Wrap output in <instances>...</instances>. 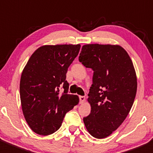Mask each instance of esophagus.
Returning a JSON list of instances; mask_svg holds the SVG:
<instances>
[{"label": "esophagus", "mask_w": 153, "mask_h": 153, "mask_svg": "<svg viewBox=\"0 0 153 153\" xmlns=\"http://www.w3.org/2000/svg\"><path fill=\"white\" fill-rule=\"evenodd\" d=\"M84 101H85V97H84V96H79V102H80V103L82 104L83 102H84Z\"/></svg>", "instance_id": "1"}]
</instances>
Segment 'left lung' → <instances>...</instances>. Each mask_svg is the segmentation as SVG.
<instances>
[{"instance_id":"obj_1","label":"left lung","mask_w":153,"mask_h":153,"mask_svg":"<svg viewBox=\"0 0 153 153\" xmlns=\"http://www.w3.org/2000/svg\"><path fill=\"white\" fill-rule=\"evenodd\" d=\"M78 60L93 71L88 94L90 114L84 117L93 137L102 139L123 123L134 103L137 78L128 53L120 45H83Z\"/></svg>"}]
</instances>
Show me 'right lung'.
I'll return each mask as SVG.
<instances>
[{"label":"right lung","instance_id":"obj_1","mask_svg":"<svg viewBox=\"0 0 153 153\" xmlns=\"http://www.w3.org/2000/svg\"><path fill=\"white\" fill-rule=\"evenodd\" d=\"M80 48L44 45L34 51L25 66L20 81L21 103L27 123L36 134L48 135L57 131L66 113L78 104V96L68 94L66 75Z\"/></svg>","mask_w":153,"mask_h":153}]
</instances>
